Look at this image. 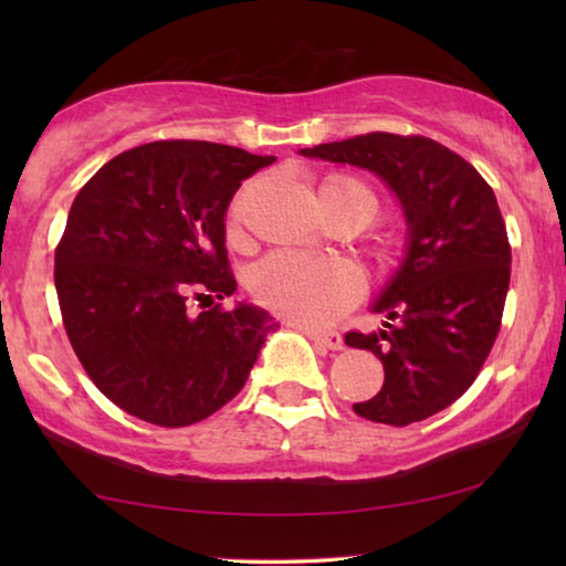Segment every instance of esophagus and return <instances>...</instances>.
<instances>
[{
	"instance_id": "1",
	"label": "esophagus",
	"mask_w": 566,
	"mask_h": 566,
	"mask_svg": "<svg viewBox=\"0 0 566 566\" xmlns=\"http://www.w3.org/2000/svg\"><path fill=\"white\" fill-rule=\"evenodd\" d=\"M304 334H306V337H310L312 342H317V344H322V347H327V349H332V352H337V349H342V347H344V339H342V334H339V332L304 329Z\"/></svg>"
}]
</instances>
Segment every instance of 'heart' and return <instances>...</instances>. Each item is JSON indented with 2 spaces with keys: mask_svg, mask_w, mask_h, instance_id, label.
I'll list each match as a JSON object with an SVG mask.
<instances>
[{
  "mask_svg": "<svg viewBox=\"0 0 566 566\" xmlns=\"http://www.w3.org/2000/svg\"><path fill=\"white\" fill-rule=\"evenodd\" d=\"M322 207L332 222L357 229L375 224L381 217L379 191L352 175H329L319 185ZM239 199L229 207V234L239 232ZM254 300L280 317L319 327L334 322L359 300L361 276L347 262L306 260L300 254H272L252 272Z\"/></svg>",
  "mask_w": 566,
  "mask_h": 566,
  "instance_id": "heart-1",
  "label": "heart"
}]
</instances>
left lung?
<instances>
[{"instance_id": "left-lung-1", "label": "left lung", "mask_w": 566, "mask_h": 566, "mask_svg": "<svg viewBox=\"0 0 566 566\" xmlns=\"http://www.w3.org/2000/svg\"><path fill=\"white\" fill-rule=\"evenodd\" d=\"M302 155L375 171L409 222L407 260L375 304L385 327L344 334L349 347L385 364L381 391L354 411L407 427L454 405L490 357L510 290L512 247L492 187L421 134L369 132Z\"/></svg>"}]
</instances>
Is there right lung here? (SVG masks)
I'll use <instances>...</instances> for the list:
<instances>
[{"mask_svg": "<svg viewBox=\"0 0 566 566\" xmlns=\"http://www.w3.org/2000/svg\"><path fill=\"white\" fill-rule=\"evenodd\" d=\"M272 161L161 139L109 159L74 197L54 249L62 322L84 371L127 415L187 427L244 387L272 317L222 306L237 290L224 214ZM195 298L199 315L188 312Z\"/></svg>", "mask_w": 566, "mask_h": 566, "instance_id": "right-lung-1", "label": "right lung"}]
</instances>
